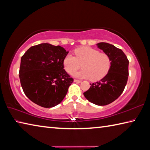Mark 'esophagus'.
Here are the masks:
<instances>
[{
    "mask_svg": "<svg viewBox=\"0 0 150 150\" xmlns=\"http://www.w3.org/2000/svg\"><path fill=\"white\" fill-rule=\"evenodd\" d=\"M74 82H76V83H81V81L78 80H76V79L74 80Z\"/></svg>",
    "mask_w": 150,
    "mask_h": 150,
    "instance_id": "1",
    "label": "esophagus"
}]
</instances>
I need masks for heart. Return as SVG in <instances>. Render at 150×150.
<instances>
[{
	"label": "heart",
	"instance_id": "1",
	"mask_svg": "<svg viewBox=\"0 0 150 150\" xmlns=\"http://www.w3.org/2000/svg\"><path fill=\"white\" fill-rule=\"evenodd\" d=\"M75 57L67 55L63 60L64 70L72 74L81 67L83 70L76 72L74 76L79 78H91L93 81L101 80L105 76L111 67L112 60L105 53H100L88 46H83L74 50Z\"/></svg>",
	"mask_w": 150,
	"mask_h": 150
}]
</instances>
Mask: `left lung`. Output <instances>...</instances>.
Returning <instances> with one entry per match:
<instances>
[{
	"instance_id": "obj_1",
	"label": "left lung",
	"mask_w": 150,
	"mask_h": 150,
	"mask_svg": "<svg viewBox=\"0 0 150 150\" xmlns=\"http://www.w3.org/2000/svg\"><path fill=\"white\" fill-rule=\"evenodd\" d=\"M97 45L110 57L111 67L103 79L90 83L91 87L83 95L96 105L105 106L116 100L125 89L129 76V60L123 51L114 45L106 42Z\"/></svg>"
}]
</instances>
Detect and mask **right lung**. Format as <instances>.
Wrapping results in <instances>:
<instances>
[{
	"mask_svg": "<svg viewBox=\"0 0 150 150\" xmlns=\"http://www.w3.org/2000/svg\"><path fill=\"white\" fill-rule=\"evenodd\" d=\"M69 52L47 43L30 47L21 59L19 79L25 95L38 105L52 108L61 103L73 78L64 69Z\"/></svg>",
	"mask_w": 150,
	"mask_h": 150,
	"instance_id": "right-lung-1",
	"label": "right lung"
}]
</instances>
